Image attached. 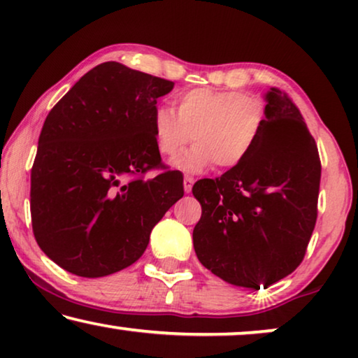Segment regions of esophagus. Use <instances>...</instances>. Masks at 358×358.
Listing matches in <instances>:
<instances>
[{
	"label": "esophagus",
	"mask_w": 358,
	"mask_h": 358,
	"mask_svg": "<svg viewBox=\"0 0 358 358\" xmlns=\"http://www.w3.org/2000/svg\"><path fill=\"white\" fill-rule=\"evenodd\" d=\"M192 185H194V178H190V176H185V178H184L185 194H190V190H192Z\"/></svg>",
	"instance_id": "esophagus-1"
}]
</instances>
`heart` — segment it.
<instances>
[{"instance_id": "obj_1", "label": "heart", "mask_w": 358, "mask_h": 358, "mask_svg": "<svg viewBox=\"0 0 358 358\" xmlns=\"http://www.w3.org/2000/svg\"><path fill=\"white\" fill-rule=\"evenodd\" d=\"M266 125V106L256 96L238 91L195 87L176 99V112L158 107L153 114L156 148L173 158L189 143L192 148L171 161L184 173H202L213 163L236 168L252 153Z\"/></svg>"}]
</instances>
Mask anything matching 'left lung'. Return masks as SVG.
I'll return each instance as SVG.
<instances>
[{
	"label": "left lung",
	"mask_w": 358,
	"mask_h": 358,
	"mask_svg": "<svg viewBox=\"0 0 358 358\" xmlns=\"http://www.w3.org/2000/svg\"><path fill=\"white\" fill-rule=\"evenodd\" d=\"M266 125L252 153L192 194L202 205L194 249L210 272L236 287L261 290L300 266L315 229L321 163L296 106L266 92Z\"/></svg>",
	"instance_id": "8db88e82"
}]
</instances>
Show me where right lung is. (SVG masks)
Masks as SVG:
<instances>
[{"label":"right lung","instance_id":"obj_1","mask_svg":"<svg viewBox=\"0 0 358 358\" xmlns=\"http://www.w3.org/2000/svg\"><path fill=\"white\" fill-rule=\"evenodd\" d=\"M174 83L106 62L50 110L31 174V215L43 252L96 278L138 261L151 229L184 195L182 174L159 168L153 136L158 97Z\"/></svg>","mask_w":358,"mask_h":358}]
</instances>
